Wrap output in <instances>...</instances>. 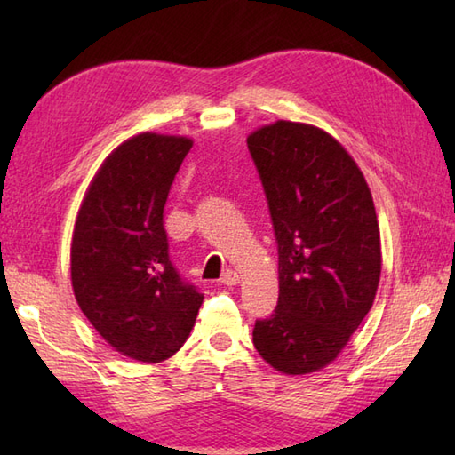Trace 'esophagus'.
Returning <instances> with one entry per match:
<instances>
[{
    "label": "esophagus",
    "mask_w": 455,
    "mask_h": 455,
    "mask_svg": "<svg viewBox=\"0 0 455 455\" xmlns=\"http://www.w3.org/2000/svg\"><path fill=\"white\" fill-rule=\"evenodd\" d=\"M238 282H240V275L235 272V269H227V272L220 277V283H225V285H236Z\"/></svg>",
    "instance_id": "34e87169"
}]
</instances>
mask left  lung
Segmentation results:
<instances>
[{
	"label": "left lung",
	"instance_id": "8db88e82",
	"mask_svg": "<svg viewBox=\"0 0 455 455\" xmlns=\"http://www.w3.org/2000/svg\"><path fill=\"white\" fill-rule=\"evenodd\" d=\"M279 254V297L256 321L254 346L287 375L321 370L373 305L379 225L363 173L331 134L277 121L248 137Z\"/></svg>",
	"mask_w": 455,
	"mask_h": 455
}]
</instances>
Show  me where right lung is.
<instances>
[{
  "label": "right lung",
  "mask_w": 455,
  "mask_h": 455,
  "mask_svg": "<svg viewBox=\"0 0 455 455\" xmlns=\"http://www.w3.org/2000/svg\"><path fill=\"white\" fill-rule=\"evenodd\" d=\"M191 140L142 132L115 148L76 219L72 287L103 340L156 363L188 340L203 293L173 267L164 205Z\"/></svg>",
  "instance_id": "obj_1"
}]
</instances>
